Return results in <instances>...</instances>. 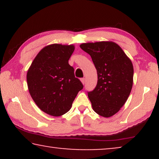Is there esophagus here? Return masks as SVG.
Segmentation results:
<instances>
[{
    "mask_svg": "<svg viewBox=\"0 0 159 159\" xmlns=\"http://www.w3.org/2000/svg\"><path fill=\"white\" fill-rule=\"evenodd\" d=\"M80 80H81V82H82V84H85V79H84V78H82V79Z\"/></svg>",
    "mask_w": 159,
    "mask_h": 159,
    "instance_id": "obj_1",
    "label": "esophagus"
}]
</instances>
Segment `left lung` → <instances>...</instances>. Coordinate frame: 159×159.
Masks as SVG:
<instances>
[{
    "label": "left lung",
    "instance_id": "8db88e82",
    "mask_svg": "<svg viewBox=\"0 0 159 159\" xmlns=\"http://www.w3.org/2000/svg\"><path fill=\"white\" fill-rule=\"evenodd\" d=\"M98 73L95 88L88 92L93 111L100 116H114L125 105L133 84V65L121 48L112 41L82 43Z\"/></svg>",
    "mask_w": 159,
    "mask_h": 159
}]
</instances>
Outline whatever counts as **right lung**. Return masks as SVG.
Returning <instances> with one entry per match:
<instances>
[{
	"label": "right lung",
	"instance_id": "1",
	"mask_svg": "<svg viewBox=\"0 0 159 159\" xmlns=\"http://www.w3.org/2000/svg\"><path fill=\"white\" fill-rule=\"evenodd\" d=\"M75 48L74 45H47L35 56L27 71L32 98L41 111L51 116H60L68 112L83 88L69 64Z\"/></svg>",
	"mask_w": 159,
	"mask_h": 159
}]
</instances>
